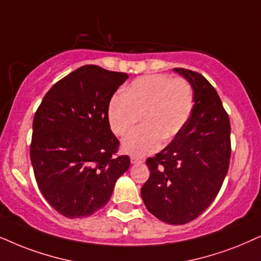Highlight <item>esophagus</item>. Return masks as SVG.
I'll return each instance as SVG.
<instances>
[{
	"mask_svg": "<svg viewBox=\"0 0 261 261\" xmlns=\"http://www.w3.org/2000/svg\"><path fill=\"white\" fill-rule=\"evenodd\" d=\"M144 158L142 156H131V164H143Z\"/></svg>",
	"mask_w": 261,
	"mask_h": 261,
	"instance_id": "1",
	"label": "esophagus"
}]
</instances>
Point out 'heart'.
I'll return each instance as SVG.
<instances>
[{"label":"heart","instance_id":"1","mask_svg":"<svg viewBox=\"0 0 261 261\" xmlns=\"http://www.w3.org/2000/svg\"><path fill=\"white\" fill-rule=\"evenodd\" d=\"M194 91L183 78L167 74H149L135 81L124 90L123 97H114L108 107L111 130L117 136L130 134L141 118L143 128L124 141L125 151L133 155L154 153L164 142L177 136L193 111Z\"/></svg>","mask_w":261,"mask_h":261}]
</instances>
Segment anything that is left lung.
Wrapping results in <instances>:
<instances>
[{
  "mask_svg": "<svg viewBox=\"0 0 261 261\" xmlns=\"http://www.w3.org/2000/svg\"><path fill=\"white\" fill-rule=\"evenodd\" d=\"M191 84L193 111L183 130L146 164L141 189L147 210L161 222L183 225L208 208L229 170L230 119L212 84L199 72L173 68Z\"/></svg>",
  "mask_w": 261,
  "mask_h": 261,
  "instance_id": "obj_1",
  "label": "left lung"
}]
</instances>
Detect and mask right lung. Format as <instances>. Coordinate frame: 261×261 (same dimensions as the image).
Listing matches in <instances>:
<instances>
[{"label": "right lung", "mask_w": 261, "mask_h": 261, "mask_svg": "<svg viewBox=\"0 0 261 261\" xmlns=\"http://www.w3.org/2000/svg\"><path fill=\"white\" fill-rule=\"evenodd\" d=\"M128 75L85 65L50 88L34 117L30 158L48 203L66 218L94 214L130 166L118 155L108 107Z\"/></svg>", "instance_id": "1"}]
</instances>
